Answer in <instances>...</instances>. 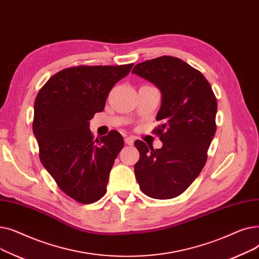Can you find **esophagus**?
Here are the masks:
<instances>
[{
  "instance_id": "34e87169",
  "label": "esophagus",
  "mask_w": 259,
  "mask_h": 259,
  "mask_svg": "<svg viewBox=\"0 0 259 259\" xmlns=\"http://www.w3.org/2000/svg\"><path fill=\"white\" fill-rule=\"evenodd\" d=\"M125 143H126L127 145H129V146H133L134 140H133L132 138H126V139H125Z\"/></svg>"
}]
</instances>
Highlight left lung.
<instances>
[{
    "mask_svg": "<svg viewBox=\"0 0 259 259\" xmlns=\"http://www.w3.org/2000/svg\"><path fill=\"white\" fill-rule=\"evenodd\" d=\"M132 72L156 85L162 97L156 115L162 124L153 130L162 147L153 149L135 141L140 152L135 178L149 197H176L206 165L216 131V97L202 73L179 58L162 56L145 61Z\"/></svg>",
    "mask_w": 259,
    "mask_h": 259,
    "instance_id": "1",
    "label": "left lung"
}]
</instances>
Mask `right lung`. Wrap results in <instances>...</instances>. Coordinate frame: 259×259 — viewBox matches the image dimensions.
Here are the masks:
<instances>
[{"instance_id":"right-lung-1","label":"right lung","mask_w":259,"mask_h":259,"mask_svg":"<svg viewBox=\"0 0 259 259\" xmlns=\"http://www.w3.org/2000/svg\"><path fill=\"white\" fill-rule=\"evenodd\" d=\"M132 67L66 68L52 75L35 98L32 130L39 159L62 191L80 203L105 195L109 174L124 147L115 130L94 140L89 120L104 110L109 92Z\"/></svg>"}]
</instances>
